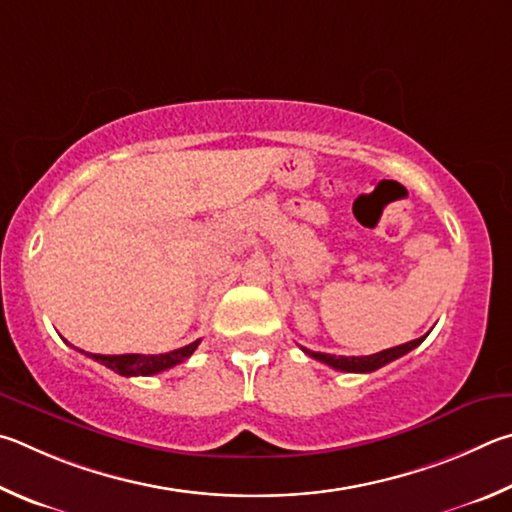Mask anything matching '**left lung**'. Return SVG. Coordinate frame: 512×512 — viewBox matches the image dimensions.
<instances>
[{"label":"left lung","instance_id":"8db88e82","mask_svg":"<svg viewBox=\"0 0 512 512\" xmlns=\"http://www.w3.org/2000/svg\"><path fill=\"white\" fill-rule=\"evenodd\" d=\"M425 337L411 339V342H407V344L393 346V348H387V351H380V353H375V355H364V357H344V355L337 357V355H328V353H315V351H310V348H303V346H301V351L306 353L308 357H312V360H319V362L328 364L330 369H335V371L371 373V371L382 369L384 364H389L393 360H398V357L407 355L409 351H414L416 346H420V344L425 342Z\"/></svg>","mask_w":512,"mask_h":512}]
</instances>
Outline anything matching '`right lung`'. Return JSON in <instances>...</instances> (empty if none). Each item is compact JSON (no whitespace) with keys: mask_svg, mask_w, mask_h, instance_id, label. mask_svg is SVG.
<instances>
[{"mask_svg":"<svg viewBox=\"0 0 512 512\" xmlns=\"http://www.w3.org/2000/svg\"><path fill=\"white\" fill-rule=\"evenodd\" d=\"M200 346V339L193 344H188L184 348H177V351L170 353H159V355H137V353H128V355H96V353H85L92 360L101 362L107 369H112L114 373L125 375V378H132V375H155L166 369H173V366L186 362L188 357L195 353V348Z\"/></svg>","mask_w":512,"mask_h":512,"instance_id":"obj_1","label":"right lung"}]
</instances>
